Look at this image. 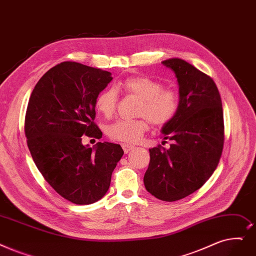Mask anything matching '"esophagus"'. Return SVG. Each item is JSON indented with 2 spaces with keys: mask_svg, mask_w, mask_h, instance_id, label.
<instances>
[{
  "mask_svg": "<svg viewBox=\"0 0 256 256\" xmlns=\"http://www.w3.org/2000/svg\"><path fill=\"white\" fill-rule=\"evenodd\" d=\"M134 148H135V146H130V144H122V148H124V150L126 154L130 152Z\"/></svg>",
  "mask_w": 256,
  "mask_h": 256,
  "instance_id": "34e87169",
  "label": "esophagus"
}]
</instances>
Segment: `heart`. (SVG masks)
<instances>
[{"instance_id": "obj_1", "label": "heart", "mask_w": 256, "mask_h": 256, "mask_svg": "<svg viewBox=\"0 0 256 256\" xmlns=\"http://www.w3.org/2000/svg\"><path fill=\"white\" fill-rule=\"evenodd\" d=\"M117 90L140 99L138 116L135 120L119 119L108 126V136L115 141L137 142L150 128L163 126L176 115L180 106V95L172 88H165L157 80L148 76H130L116 84ZM98 112L104 117L112 116L117 108L118 93L114 88H104L95 100Z\"/></svg>"}]
</instances>
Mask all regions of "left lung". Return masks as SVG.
Returning a JSON list of instances; mask_svg holds the SVG:
<instances>
[{"instance_id":"1","label":"left lung","mask_w":256,"mask_h":256,"mask_svg":"<svg viewBox=\"0 0 256 256\" xmlns=\"http://www.w3.org/2000/svg\"><path fill=\"white\" fill-rule=\"evenodd\" d=\"M178 78L180 106L162 128L168 150H150L144 174L146 190L165 202L196 192L216 170L224 148V116L220 95L210 76L180 58L162 62ZM166 142V141H164Z\"/></svg>"}]
</instances>
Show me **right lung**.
I'll list each match as a JSON object with an SVG mask.
<instances>
[{"instance_id": "obj_1", "label": "right lung", "mask_w": 256, "mask_h": 256, "mask_svg": "<svg viewBox=\"0 0 256 256\" xmlns=\"http://www.w3.org/2000/svg\"><path fill=\"white\" fill-rule=\"evenodd\" d=\"M112 80L108 71L64 62L42 76L29 98L25 136L32 159L53 190L77 205L106 194L124 154L119 144L98 142L92 148L82 142L102 136L94 122L95 100Z\"/></svg>"}]
</instances>
